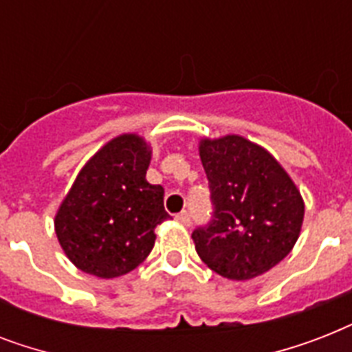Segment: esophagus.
I'll list each match as a JSON object with an SVG mask.
<instances>
[{
  "label": "esophagus",
  "instance_id": "esophagus-1",
  "mask_svg": "<svg viewBox=\"0 0 352 352\" xmlns=\"http://www.w3.org/2000/svg\"><path fill=\"white\" fill-rule=\"evenodd\" d=\"M175 219L184 226H190V221H192V219H190V214H188V212H181V214L177 215Z\"/></svg>",
  "mask_w": 352,
  "mask_h": 352
}]
</instances>
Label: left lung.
Wrapping results in <instances>:
<instances>
[{"instance_id": "8db88e82", "label": "left lung", "mask_w": 352, "mask_h": 352, "mask_svg": "<svg viewBox=\"0 0 352 352\" xmlns=\"http://www.w3.org/2000/svg\"><path fill=\"white\" fill-rule=\"evenodd\" d=\"M214 219L192 234L199 257L234 281L261 276L289 256L300 237L305 203L285 168L241 135L201 138Z\"/></svg>"}]
</instances>
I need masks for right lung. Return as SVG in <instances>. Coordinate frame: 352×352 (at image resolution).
<instances>
[{
    "instance_id": "add662e5",
    "label": "right lung",
    "mask_w": 352,
    "mask_h": 352,
    "mask_svg": "<svg viewBox=\"0 0 352 352\" xmlns=\"http://www.w3.org/2000/svg\"><path fill=\"white\" fill-rule=\"evenodd\" d=\"M151 146L137 133L104 144L84 164L63 197L54 232L69 261L82 272L111 279L149 256L155 228L170 219L164 188L149 184Z\"/></svg>"
}]
</instances>
